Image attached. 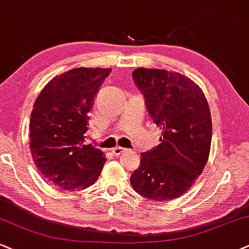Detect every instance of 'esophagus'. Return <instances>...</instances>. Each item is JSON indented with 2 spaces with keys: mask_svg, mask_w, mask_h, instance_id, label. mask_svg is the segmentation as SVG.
Segmentation results:
<instances>
[{
  "mask_svg": "<svg viewBox=\"0 0 249 249\" xmlns=\"http://www.w3.org/2000/svg\"><path fill=\"white\" fill-rule=\"evenodd\" d=\"M125 151V150L124 149V148H120V146H116V148H114V149H112V153L114 156H120V155H122V153H124Z\"/></svg>",
  "mask_w": 249,
  "mask_h": 249,
  "instance_id": "34e87169",
  "label": "esophagus"
}]
</instances>
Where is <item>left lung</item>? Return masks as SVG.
<instances>
[{"mask_svg": "<svg viewBox=\"0 0 249 249\" xmlns=\"http://www.w3.org/2000/svg\"><path fill=\"white\" fill-rule=\"evenodd\" d=\"M133 77L161 137L152 151L141 153L130 183L143 197L171 201L188 192L209 159V105L202 89L180 72L137 68Z\"/></svg>", "mask_w": 249, "mask_h": 249, "instance_id": "8db88e82", "label": "left lung"}]
</instances>
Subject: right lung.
<instances>
[{"instance_id": "add662e5", "label": "right lung", "mask_w": 249, "mask_h": 249, "mask_svg": "<svg viewBox=\"0 0 249 249\" xmlns=\"http://www.w3.org/2000/svg\"><path fill=\"white\" fill-rule=\"evenodd\" d=\"M110 68H75L51 79L35 101L30 149L36 167L51 185L82 190L99 178L106 158L84 144L97 92Z\"/></svg>"}]
</instances>
